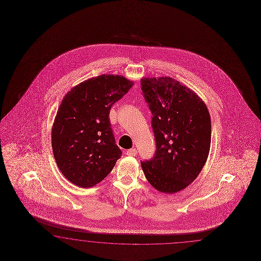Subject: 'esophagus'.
I'll return each mask as SVG.
<instances>
[{"mask_svg":"<svg viewBox=\"0 0 261 261\" xmlns=\"http://www.w3.org/2000/svg\"><path fill=\"white\" fill-rule=\"evenodd\" d=\"M137 149L136 148H131L129 149V150H127L126 154L128 155H130V156H134V155H137Z\"/></svg>","mask_w":261,"mask_h":261,"instance_id":"1","label":"esophagus"}]
</instances>
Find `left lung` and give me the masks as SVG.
Here are the masks:
<instances>
[{
    "mask_svg": "<svg viewBox=\"0 0 261 261\" xmlns=\"http://www.w3.org/2000/svg\"><path fill=\"white\" fill-rule=\"evenodd\" d=\"M141 85L155 141V155L141 167L156 190L176 193L197 178L207 161L210 115L195 92L172 77H144Z\"/></svg>",
    "mask_w": 261,
    "mask_h": 261,
    "instance_id": "1",
    "label": "left lung"
}]
</instances>
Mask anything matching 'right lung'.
I'll return each mask as SVG.
<instances>
[{
	"instance_id": "add662e5",
	"label": "right lung",
	"mask_w": 261,
	"mask_h": 261,
	"mask_svg": "<svg viewBox=\"0 0 261 261\" xmlns=\"http://www.w3.org/2000/svg\"><path fill=\"white\" fill-rule=\"evenodd\" d=\"M132 85L122 76L101 75L73 87L62 100L51 141L57 165L72 184H99L121 156L109 113Z\"/></svg>"
}]
</instances>
